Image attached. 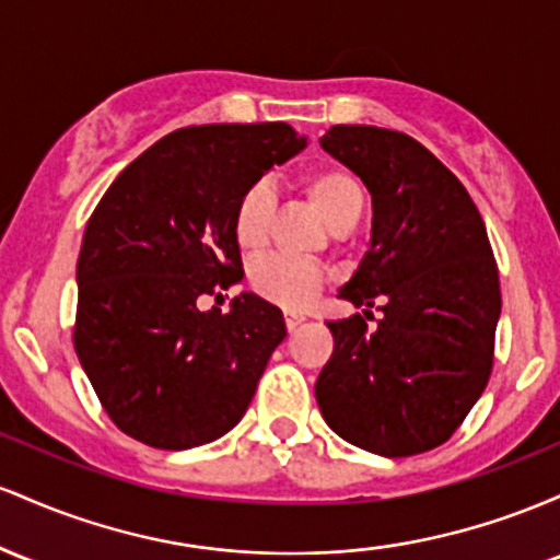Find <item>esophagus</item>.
<instances>
[{
    "mask_svg": "<svg viewBox=\"0 0 560 560\" xmlns=\"http://www.w3.org/2000/svg\"><path fill=\"white\" fill-rule=\"evenodd\" d=\"M301 323H304V317H299V314H288V317H285V328L291 330V332L296 330Z\"/></svg>",
    "mask_w": 560,
    "mask_h": 560,
    "instance_id": "obj_1",
    "label": "esophagus"
}]
</instances>
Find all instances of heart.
<instances>
[{"label": "heart", "mask_w": 560, "mask_h": 560, "mask_svg": "<svg viewBox=\"0 0 560 560\" xmlns=\"http://www.w3.org/2000/svg\"><path fill=\"white\" fill-rule=\"evenodd\" d=\"M306 198L317 206L325 222L336 232H349L360 224L364 213V190L351 172L343 166H317L301 177ZM278 196L269 182H254L237 198L232 213V235L243 250H259L269 241ZM250 291L269 304L288 312H301L328 285V272L312 261L291 256H261L250 264Z\"/></svg>", "instance_id": "obj_1"}]
</instances>
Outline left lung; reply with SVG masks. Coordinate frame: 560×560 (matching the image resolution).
Returning <instances> with one entry per match:
<instances>
[{"mask_svg":"<svg viewBox=\"0 0 560 560\" xmlns=\"http://www.w3.org/2000/svg\"><path fill=\"white\" fill-rule=\"evenodd\" d=\"M373 196V241L330 319L332 354L314 383L323 418L386 457L429 452L460 429L487 388L500 275L463 182L410 135L330 127L319 140ZM370 308L384 317L366 328Z\"/></svg>","mask_w":560,"mask_h":560,"instance_id":"left-lung-1","label":"left lung"}]
</instances>
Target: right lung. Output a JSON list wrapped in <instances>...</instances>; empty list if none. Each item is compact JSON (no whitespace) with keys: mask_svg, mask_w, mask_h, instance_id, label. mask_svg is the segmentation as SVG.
Listing matches in <instances>:
<instances>
[{"mask_svg":"<svg viewBox=\"0 0 560 560\" xmlns=\"http://www.w3.org/2000/svg\"><path fill=\"white\" fill-rule=\"evenodd\" d=\"M304 148L282 121L166 135L105 190L77 264L73 349L108 418L155 450L228 433L285 338L254 293L198 310L243 278L232 213L246 187Z\"/></svg>","mask_w":560,"mask_h":560,"instance_id":"1","label":"right lung"}]
</instances>
